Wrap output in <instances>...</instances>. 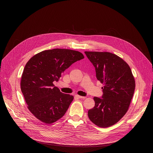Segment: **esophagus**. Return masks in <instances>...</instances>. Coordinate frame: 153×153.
Wrapping results in <instances>:
<instances>
[{"mask_svg": "<svg viewBox=\"0 0 153 153\" xmlns=\"http://www.w3.org/2000/svg\"><path fill=\"white\" fill-rule=\"evenodd\" d=\"M76 97H77L79 99H86V97L85 96H79V95H76Z\"/></svg>", "mask_w": 153, "mask_h": 153, "instance_id": "1", "label": "esophagus"}]
</instances>
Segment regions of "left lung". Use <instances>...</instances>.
<instances>
[{"label":"left lung","instance_id":"obj_1","mask_svg":"<svg viewBox=\"0 0 153 153\" xmlns=\"http://www.w3.org/2000/svg\"><path fill=\"white\" fill-rule=\"evenodd\" d=\"M93 63L96 77L102 83V97H94L95 106L88 112L90 120L106 128L119 122L126 114L134 90L135 80L129 65L120 57L108 52L85 51Z\"/></svg>","mask_w":153,"mask_h":153}]
</instances>
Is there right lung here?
<instances>
[{
	"label": "right lung",
	"mask_w": 153,
	"mask_h": 153,
	"mask_svg": "<svg viewBox=\"0 0 153 153\" xmlns=\"http://www.w3.org/2000/svg\"><path fill=\"white\" fill-rule=\"evenodd\" d=\"M83 58L79 51L56 48L40 52L28 60L20 88L28 110L37 119L48 124L64 116L74 97L60 92L53 82L73 63Z\"/></svg>",
	"instance_id": "obj_1"
}]
</instances>
